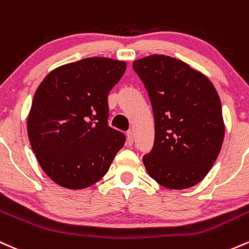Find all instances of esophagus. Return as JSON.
I'll return each mask as SVG.
<instances>
[{"instance_id":"34e87169","label":"esophagus","mask_w":249,"mask_h":249,"mask_svg":"<svg viewBox=\"0 0 249 249\" xmlns=\"http://www.w3.org/2000/svg\"><path fill=\"white\" fill-rule=\"evenodd\" d=\"M126 139H127V144H129V145H132V144H133V132H132V130H129L126 132Z\"/></svg>"}]
</instances>
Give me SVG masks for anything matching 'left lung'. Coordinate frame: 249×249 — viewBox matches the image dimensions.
I'll return each instance as SVG.
<instances>
[{"mask_svg": "<svg viewBox=\"0 0 249 249\" xmlns=\"http://www.w3.org/2000/svg\"><path fill=\"white\" fill-rule=\"evenodd\" d=\"M145 86L155 118V143L143 156L147 174L169 189H187L209 173L225 136L222 107L209 79L166 55L132 65Z\"/></svg>", "mask_w": 249, "mask_h": 249, "instance_id": "obj_1", "label": "left lung"}]
</instances>
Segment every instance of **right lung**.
I'll use <instances>...</instances> for the list:
<instances>
[{
	"label": "right lung",
	"mask_w": 249,
	"mask_h": 249,
	"mask_svg": "<svg viewBox=\"0 0 249 249\" xmlns=\"http://www.w3.org/2000/svg\"><path fill=\"white\" fill-rule=\"evenodd\" d=\"M126 70L124 61L87 58L51 72L29 112V142L56 184L84 189L107 173L125 135L108 125L107 95Z\"/></svg>",
	"instance_id": "obj_1"
}]
</instances>
